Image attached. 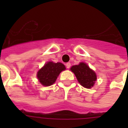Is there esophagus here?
<instances>
[{
	"label": "esophagus",
	"mask_w": 128,
	"mask_h": 128,
	"mask_svg": "<svg viewBox=\"0 0 128 128\" xmlns=\"http://www.w3.org/2000/svg\"><path fill=\"white\" fill-rule=\"evenodd\" d=\"M70 66H71V64H70V62H67L66 64V67L67 68H70Z\"/></svg>",
	"instance_id": "esophagus-1"
}]
</instances>
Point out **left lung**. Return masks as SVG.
Instances as JSON below:
<instances>
[{
  "label": "left lung",
  "instance_id": "left-lung-1",
  "mask_svg": "<svg viewBox=\"0 0 128 128\" xmlns=\"http://www.w3.org/2000/svg\"><path fill=\"white\" fill-rule=\"evenodd\" d=\"M76 76L78 82L86 88H91L96 80V74L87 64L81 62L70 68Z\"/></svg>",
  "mask_w": 128,
  "mask_h": 128
}]
</instances>
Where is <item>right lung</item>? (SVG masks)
I'll return each instance as SVG.
<instances>
[{"label":"right lung","instance_id":"obj_1","mask_svg":"<svg viewBox=\"0 0 128 128\" xmlns=\"http://www.w3.org/2000/svg\"><path fill=\"white\" fill-rule=\"evenodd\" d=\"M65 69V66L62 63L49 62L38 72L37 78L43 86H49L54 84L59 74Z\"/></svg>","mask_w":128,"mask_h":128}]
</instances>
